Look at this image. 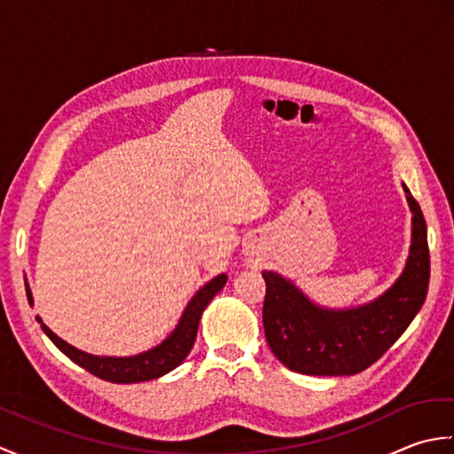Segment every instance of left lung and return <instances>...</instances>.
<instances>
[{"label":"left lung","mask_w":454,"mask_h":454,"mask_svg":"<svg viewBox=\"0 0 454 454\" xmlns=\"http://www.w3.org/2000/svg\"><path fill=\"white\" fill-rule=\"evenodd\" d=\"M406 269L379 301L351 310L332 312L314 306L294 285L263 271L267 285L263 327L273 355L286 369L314 376H343L369 369L406 332L426 302L429 286L427 226L418 200Z\"/></svg>","instance_id":"left-lung-1"}]
</instances>
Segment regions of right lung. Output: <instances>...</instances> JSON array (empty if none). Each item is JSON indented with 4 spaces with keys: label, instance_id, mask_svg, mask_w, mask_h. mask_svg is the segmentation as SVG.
Here are the masks:
<instances>
[{
    "label": "right lung",
    "instance_id": "add662e5",
    "mask_svg": "<svg viewBox=\"0 0 454 454\" xmlns=\"http://www.w3.org/2000/svg\"><path fill=\"white\" fill-rule=\"evenodd\" d=\"M224 285H226V275H218L216 278H212L210 283H207L195 296H192V301L189 302L185 312H183V316H181V322L177 324L176 332H173L161 345L153 347V349H150L146 353L134 355V356L88 355L80 349H75V347H72V345H67L66 341H62L54 332L48 330L38 316H36V320H38V324H41L43 332L51 337V341L58 347V349H60L66 356H70L74 363H78L82 369L98 376V379L114 382V384L153 380V379H158V376L173 371L176 366H179L183 361H185V356L189 355L192 343H195L202 310H205L208 302L215 298V294L220 293V288ZM25 288H27L28 304H33L31 288H28V285Z\"/></svg>",
    "mask_w": 454,
    "mask_h": 454
}]
</instances>
